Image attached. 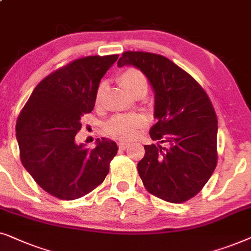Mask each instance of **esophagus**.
Here are the masks:
<instances>
[{
    "label": "esophagus",
    "instance_id": "esophagus-1",
    "mask_svg": "<svg viewBox=\"0 0 251 251\" xmlns=\"http://www.w3.org/2000/svg\"><path fill=\"white\" fill-rule=\"evenodd\" d=\"M118 147H119V149L125 150L126 148L128 147V143H126V142H119V143H118Z\"/></svg>",
    "mask_w": 251,
    "mask_h": 251
}]
</instances>
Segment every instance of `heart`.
<instances>
[{"label": "heart", "mask_w": 251, "mask_h": 251, "mask_svg": "<svg viewBox=\"0 0 251 251\" xmlns=\"http://www.w3.org/2000/svg\"><path fill=\"white\" fill-rule=\"evenodd\" d=\"M121 85L134 98H142L147 94L149 89V80L142 70L135 67H127L119 73L117 77ZM105 91V85L101 84L98 87L95 95V103L100 104L102 97ZM147 125L146 119L142 116L130 115H116L107 123L105 129L108 134L119 140H130L136 135L137 130Z\"/></svg>", "instance_id": "obj_1"}]
</instances>
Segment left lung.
<instances>
[{"mask_svg": "<svg viewBox=\"0 0 251 251\" xmlns=\"http://www.w3.org/2000/svg\"><path fill=\"white\" fill-rule=\"evenodd\" d=\"M132 65L154 90L153 141L137 164L147 191L167 202L182 203L199 193L217 165V116L209 97L193 77L164 55L126 51L118 67Z\"/></svg>", "mask_w": 251, "mask_h": 251, "instance_id": "8db88e82", "label": "left lung"}]
</instances>
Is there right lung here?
I'll return each mask as SVG.
<instances>
[{
  "instance_id": "right-lung-1",
  "label": "right lung",
  "mask_w": 251,
  "mask_h": 251,
  "mask_svg": "<svg viewBox=\"0 0 251 251\" xmlns=\"http://www.w3.org/2000/svg\"><path fill=\"white\" fill-rule=\"evenodd\" d=\"M118 54L90 55L60 67L41 80L17 121L20 160L34 181L58 199L86 196L104 181L117 154L114 141L77 144L80 118L93 110L100 80Z\"/></svg>"
}]
</instances>
